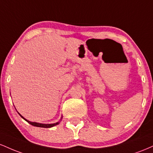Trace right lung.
I'll return each mask as SVG.
<instances>
[{
    "label": "right lung",
    "mask_w": 153,
    "mask_h": 153,
    "mask_svg": "<svg viewBox=\"0 0 153 153\" xmlns=\"http://www.w3.org/2000/svg\"><path fill=\"white\" fill-rule=\"evenodd\" d=\"M18 113H19V112H18ZM19 114L21 116V117H22V118L24 119V120L26 121V122H27L28 123H29V124H31V125L34 126V127H43V128H50V127H54V126L57 125V124H59V122H60V121L62 120V117H61L60 120H59V122H56V123H54V124H42V123H37V122H30V121H29V120H27V119H26L25 118H24V117H23V116L21 115L20 114H19Z\"/></svg>",
    "instance_id": "add662e5"
}]
</instances>
